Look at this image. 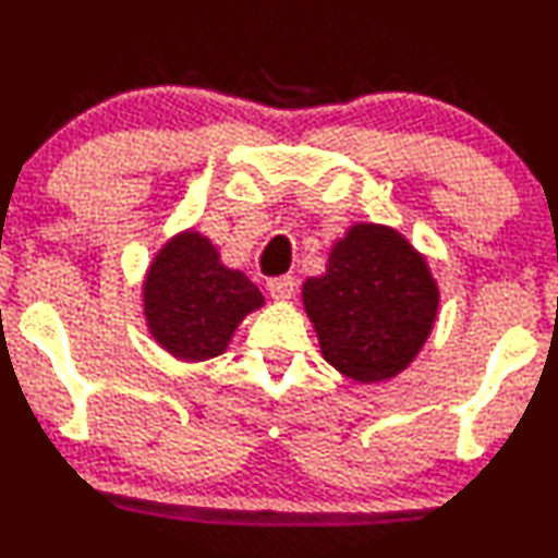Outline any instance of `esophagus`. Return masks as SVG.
I'll use <instances>...</instances> for the list:
<instances>
[{
    "label": "esophagus",
    "mask_w": 558,
    "mask_h": 558,
    "mask_svg": "<svg viewBox=\"0 0 558 558\" xmlns=\"http://www.w3.org/2000/svg\"><path fill=\"white\" fill-rule=\"evenodd\" d=\"M266 289H269L271 300H277V302L292 300V294H294V279H292V277H274V279L266 281Z\"/></svg>",
    "instance_id": "esophagus-1"
}]
</instances>
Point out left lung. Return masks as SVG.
<instances>
[{"label":"left lung","instance_id":"obj_1","mask_svg":"<svg viewBox=\"0 0 558 558\" xmlns=\"http://www.w3.org/2000/svg\"><path fill=\"white\" fill-rule=\"evenodd\" d=\"M325 361L361 384L393 378L429 338L439 292L426 262L391 228L361 223L335 243L327 274L304 281Z\"/></svg>","mask_w":558,"mask_h":558}]
</instances>
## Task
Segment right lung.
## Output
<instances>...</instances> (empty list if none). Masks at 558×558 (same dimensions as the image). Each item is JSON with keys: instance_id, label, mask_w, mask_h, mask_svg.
I'll use <instances>...</instances> for the list:
<instances>
[{"instance_id": "add662e5", "label": "right lung", "mask_w": 558, "mask_h": 558, "mask_svg": "<svg viewBox=\"0 0 558 558\" xmlns=\"http://www.w3.org/2000/svg\"><path fill=\"white\" fill-rule=\"evenodd\" d=\"M264 296L246 274L226 269L208 239L190 231L172 239L151 262L144 281V315L167 353L208 361Z\"/></svg>"}]
</instances>
